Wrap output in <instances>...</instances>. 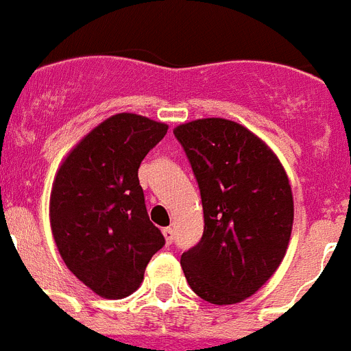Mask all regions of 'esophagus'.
Instances as JSON below:
<instances>
[{"label":"esophagus","mask_w":351,"mask_h":351,"mask_svg":"<svg viewBox=\"0 0 351 351\" xmlns=\"http://www.w3.org/2000/svg\"><path fill=\"white\" fill-rule=\"evenodd\" d=\"M162 234H164V239H166L167 244L173 243V228L167 226V228H162Z\"/></svg>","instance_id":"1"}]
</instances>
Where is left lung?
<instances>
[{
	"instance_id": "8db88e82",
	"label": "left lung",
	"mask_w": 351,
	"mask_h": 351,
	"mask_svg": "<svg viewBox=\"0 0 351 351\" xmlns=\"http://www.w3.org/2000/svg\"><path fill=\"white\" fill-rule=\"evenodd\" d=\"M173 132L198 180L205 221L182 269L199 298L234 305L284 261L294 219L289 178L275 152L235 121L205 117Z\"/></svg>"
}]
</instances>
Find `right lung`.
Listing matches in <instances>:
<instances>
[{
  "label": "right lung",
  "mask_w": 351,
  "mask_h": 351,
  "mask_svg": "<svg viewBox=\"0 0 351 351\" xmlns=\"http://www.w3.org/2000/svg\"><path fill=\"white\" fill-rule=\"evenodd\" d=\"M169 126L121 112L66 155L49 196L51 234L73 275L101 298L139 289L164 235L146 212L139 166Z\"/></svg>",
  "instance_id": "1"
}]
</instances>
